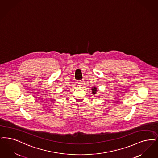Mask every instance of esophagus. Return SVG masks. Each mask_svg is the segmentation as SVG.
<instances>
[{
  "instance_id": "obj_1",
  "label": "esophagus",
  "mask_w": 158,
  "mask_h": 158,
  "mask_svg": "<svg viewBox=\"0 0 158 158\" xmlns=\"http://www.w3.org/2000/svg\"><path fill=\"white\" fill-rule=\"evenodd\" d=\"M79 85H80V86H82V84H83V82L81 81H77L76 82Z\"/></svg>"
}]
</instances>
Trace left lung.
I'll return each mask as SVG.
<instances>
[{
  "instance_id": "8db88e82",
  "label": "left lung",
  "mask_w": 158,
  "mask_h": 158,
  "mask_svg": "<svg viewBox=\"0 0 158 158\" xmlns=\"http://www.w3.org/2000/svg\"><path fill=\"white\" fill-rule=\"evenodd\" d=\"M92 94L94 95L96 92H97V89L96 88V87H94L92 89Z\"/></svg>"
}]
</instances>
